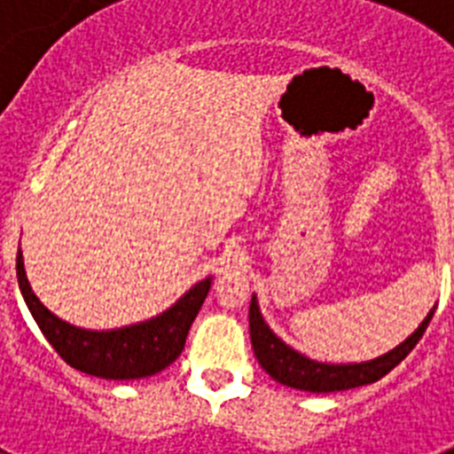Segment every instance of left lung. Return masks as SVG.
I'll return each mask as SVG.
<instances>
[{"label": "left lung", "mask_w": 454, "mask_h": 454, "mask_svg": "<svg viewBox=\"0 0 454 454\" xmlns=\"http://www.w3.org/2000/svg\"><path fill=\"white\" fill-rule=\"evenodd\" d=\"M434 309L436 307L430 309V314L425 316V320L416 327L414 334L407 336L400 346L388 350L387 355L375 356L371 362L359 364H323L314 362V359L304 356L302 352L293 350L291 346H286V343L268 327L262 311H259L256 295H252L250 339L252 348H254V356L259 359L263 371H266L275 382L309 393L346 391V388L377 382V380H382L387 372H391L393 368L398 366L404 356L414 350V346L420 340V336L425 334L432 316H434Z\"/></svg>", "instance_id": "8db88e82"}]
</instances>
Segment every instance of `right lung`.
<instances>
[{
	"label": "right lung",
	"mask_w": 454,
	"mask_h": 454,
	"mask_svg": "<svg viewBox=\"0 0 454 454\" xmlns=\"http://www.w3.org/2000/svg\"><path fill=\"white\" fill-rule=\"evenodd\" d=\"M211 279L207 277L188 288L163 314L118 330H86L54 316L31 288L18 250V284L40 332L66 364L102 380H140L161 372L184 350L188 330L202 309Z\"/></svg>",
	"instance_id": "1"
}]
</instances>
